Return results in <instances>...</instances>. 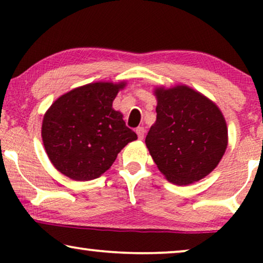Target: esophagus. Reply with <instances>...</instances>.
I'll use <instances>...</instances> for the list:
<instances>
[{
    "instance_id": "esophagus-1",
    "label": "esophagus",
    "mask_w": 263,
    "mask_h": 263,
    "mask_svg": "<svg viewBox=\"0 0 263 263\" xmlns=\"http://www.w3.org/2000/svg\"><path fill=\"white\" fill-rule=\"evenodd\" d=\"M136 134H138V138L140 140H142L143 136H145V129H143V127L136 128Z\"/></svg>"
}]
</instances>
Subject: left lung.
Masks as SVG:
<instances>
[{"mask_svg":"<svg viewBox=\"0 0 263 263\" xmlns=\"http://www.w3.org/2000/svg\"><path fill=\"white\" fill-rule=\"evenodd\" d=\"M157 121L146 146L168 182L188 185L210 175L228 148V125L217 104L186 85L159 86Z\"/></svg>","mask_w":263,"mask_h":263,"instance_id":"left-lung-1","label":"left lung"}]
</instances>
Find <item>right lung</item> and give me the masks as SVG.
I'll return each instance as SVG.
<instances>
[{
    "label": "right lung",
    "mask_w": 263,
    "mask_h": 263,
    "mask_svg": "<svg viewBox=\"0 0 263 263\" xmlns=\"http://www.w3.org/2000/svg\"><path fill=\"white\" fill-rule=\"evenodd\" d=\"M125 86L127 81L91 82L64 93L46 110L42 139L57 171L74 181L98 178L138 139L112 107Z\"/></svg>",
    "instance_id": "1"
}]
</instances>
